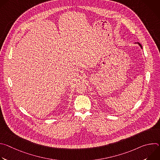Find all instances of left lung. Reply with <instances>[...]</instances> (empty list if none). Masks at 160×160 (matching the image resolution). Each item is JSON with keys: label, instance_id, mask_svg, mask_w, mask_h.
<instances>
[{"label": "left lung", "instance_id": "left-lung-1", "mask_svg": "<svg viewBox=\"0 0 160 160\" xmlns=\"http://www.w3.org/2000/svg\"><path fill=\"white\" fill-rule=\"evenodd\" d=\"M139 43V45H140V46H141V48H142V45H141V43Z\"/></svg>", "mask_w": 160, "mask_h": 160}]
</instances>
